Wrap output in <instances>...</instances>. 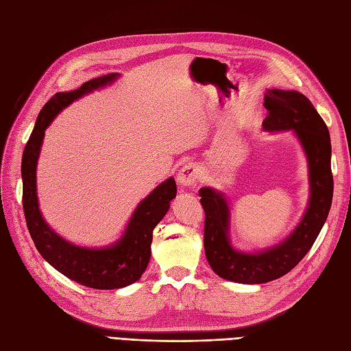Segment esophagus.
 <instances>
[{"label": "esophagus", "instance_id": "1", "mask_svg": "<svg viewBox=\"0 0 351 351\" xmlns=\"http://www.w3.org/2000/svg\"><path fill=\"white\" fill-rule=\"evenodd\" d=\"M200 174H202L200 165L193 164V162H189V164H186V165H183L182 168H180L177 180H178V183L182 184V186L189 187V186L196 184Z\"/></svg>", "mask_w": 351, "mask_h": 351}]
</instances>
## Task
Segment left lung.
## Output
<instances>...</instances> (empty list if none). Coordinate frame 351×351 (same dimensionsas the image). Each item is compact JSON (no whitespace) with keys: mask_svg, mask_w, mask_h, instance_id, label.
<instances>
[{"mask_svg":"<svg viewBox=\"0 0 351 351\" xmlns=\"http://www.w3.org/2000/svg\"><path fill=\"white\" fill-rule=\"evenodd\" d=\"M262 125L268 132L294 130L309 164L311 199L299 226L277 246L258 253H243L231 246L230 208L222 193L210 187L199 190L205 210L204 244L206 259L221 278L240 284H263L290 272L311 250L332 204L331 139L322 117L312 102L295 90L267 89Z\"/></svg>","mask_w":351,"mask_h":351,"instance_id":"1","label":"left lung"}]
</instances>
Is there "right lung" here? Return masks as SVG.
Here are the masks:
<instances>
[{
    "label": "right lung",
    "mask_w": 351,
    "mask_h": 351,
    "mask_svg": "<svg viewBox=\"0 0 351 351\" xmlns=\"http://www.w3.org/2000/svg\"><path fill=\"white\" fill-rule=\"evenodd\" d=\"M117 77L119 74L111 73L83 83L76 90L56 93L40 110L22 158L23 210L38 252L67 278L97 290L123 289L142 277L151 259L154 228L177 195L176 180H165L141 202L119 241L110 247L89 249L60 237L42 218L36 196V165L45 130L56 115L73 101L112 83Z\"/></svg>",
    "instance_id": "obj_1"
}]
</instances>
